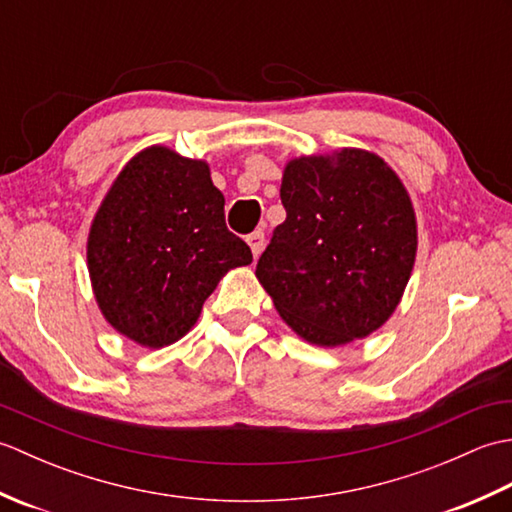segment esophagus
I'll use <instances>...</instances> for the list:
<instances>
[{
  "label": "esophagus",
  "instance_id": "1",
  "mask_svg": "<svg viewBox=\"0 0 512 512\" xmlns=\"http://www.w3.org/2000/svg\"><path fill=\"white\" fill-rule=\"evenodd\" d=\"M246 242H248V246H250V250H253V257L257 259L259 255H262V250H264V233L262 231H255V233H250L248 237H246Z\"/></svg>",
  "mask_w": 512,
  "mask_h": 512
}]
</instances>
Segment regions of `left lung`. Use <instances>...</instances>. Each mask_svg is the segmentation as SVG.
I'll use <instances>...</instances> for the list:
<instances>
[{
  "mask_svg": "<svg viewBox=\"0 0 512 512\" xmlns=\"http://www.w3.org/2000/svg\"><path fill=\"white\" fill-rule=\"evenodd\" d=\"M286 220L255 275L299 339L341 347L389 321L418 253V222L398 173L374 151L290 158Z\"/></svg>",
  "mask_w": 512,
  "mask_h": 512,
  "instance_id": "1",
  "label": "left lung"
}]
</instances>
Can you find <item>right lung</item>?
<instances>
[{"instance_id": "right-lung-1", "label": "right lung", "mask_w": 512, "mask_h": 512, "mask_svg": "<svg viewBox=\"0 0 512 512\" xmlns=\"http://www.w3.org/2000/svg\"><path fill=\"white\" fill-rule=\"evenodd\" d=\"M85 255L105 321L147 350L180 341L228 270L253 262L226 228L209 162L165 145L138 151L118 173Z\"/></svg>"}]
</instances>
